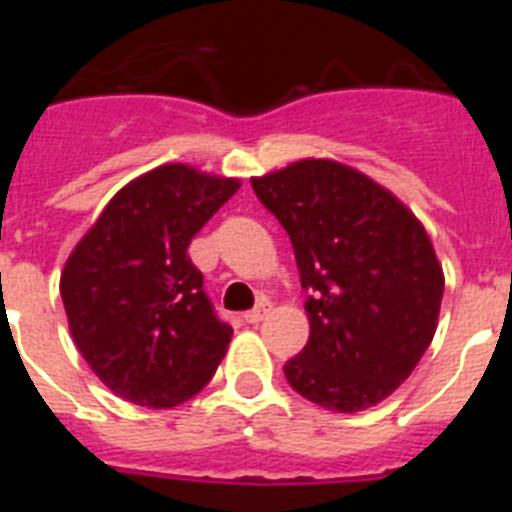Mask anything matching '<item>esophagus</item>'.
Listing matches in <instances>:
<instances>
[{
  "instance_id": "esophagus-1",
  "label": "esophagus",
  "mask_w": 512,
  "mask_h": 512,
  "mask_svg": "<svg viewBox=\"0 0 512 512\" xmlns=\"http://www.w3.org/2000/svg\"><path fill=\"white\" fill-rule=\"evenodd\" d=\"M269 310H271L269 302H261L259 307H253V310H248L246 315H243V318H246V323L256 325V323H261V320H264L266 315H269Z\"/></svg>"
}]
</instances>
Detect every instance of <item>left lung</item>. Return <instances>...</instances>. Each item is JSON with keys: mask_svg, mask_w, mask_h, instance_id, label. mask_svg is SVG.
<instances>
[{"mask_svg": "<svg viewBox=\"0 0 512 512\" xmlns=\"http://www.w3.org/2000/svg\"><path fill=\"white\" fill-rule=\"evenodd\" d=\"M295 248L310 338L284 364L305 400L374 408L413 374L436 336L443 269L423 223L390 189L333 158L253 176Z\"/></svg>", "mask_w": 512, "mask_h": 512, "instance_id": "obj_1", "label": "left lung"}]
</instances>
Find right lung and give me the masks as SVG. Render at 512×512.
Here are the masks:
<instances>
[{"label":"right lung","mask_w":512,"mask_h":512,"mask_svg":"<svg viewBox=\"0 0 512 512\" xmlns=\"http://www.w3.org/2000/svg\"><path fill=\"white\" fill-rule=\"evenodd\" d=\"M241 179L164 164L128 182L69 253L61 297L71 338L104 387L140 408L182 405L233 338L187 248Z\"/></svg>","instance_id":"right-lung-1"}]
</instances>
